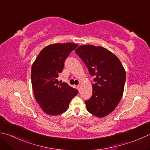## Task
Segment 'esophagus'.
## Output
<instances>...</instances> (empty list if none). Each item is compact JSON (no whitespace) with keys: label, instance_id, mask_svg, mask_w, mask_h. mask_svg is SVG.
<instances>
[{"label":"esophagus","instance_id":"1","mask_svg":"<svg viewBox=\"0 0 150 150\" xmlns=\"http://www.w3.org/2000/svg\"><path fill=\"white\" fill-rule=\"evenodd\" d=\"M77 88L78 90L79 91V92H80V91H81V85H80V84L77 85Z\"/></svg>","mask_w":150,"mask_h":150}]
</instances>
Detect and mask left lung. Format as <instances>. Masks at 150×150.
Returning <instances> with one entry per match:
<instances>
[{
  "instance_id": "1",
  "label": "left lung",
  "mask_w": 150,
  "mask_h": 150,
  "mask_svg": "<svg viewBox=\"0 0 150 150\" xmlns=\"http://www.w3.org/2000/svg\"><path fill=\"white\" fill-rule=\"evenodd\" d=\"M75 51L95 77L92 96L85 101L87 110L98 118L106 116L122 98L126 79L124 67L115 54L100 46L84 45Z\"/></svg>"
}]
</instances>
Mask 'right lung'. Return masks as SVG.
I'll use <instances>...</instances> for the list:
<instances>
[{
    "label": "right lung",
    "instance_id": "add662e5",
    "mask_svg": "<svg viewBox=\"0 0 150 150\" xmlns=\"http://www.w3.org/2000/svg\"><path fill=\"white\" fill-rule=\"evenodd\" d=\"M78 45L72 43H54L46 46L38 55L31 69L34 98L43 112L57 116L67 110L77 89L58 80L64 62Z\"/></svg>",
    "mask_w": 150,
    "mask_h": 150
}]
</instances>
